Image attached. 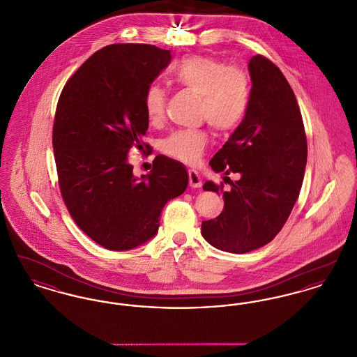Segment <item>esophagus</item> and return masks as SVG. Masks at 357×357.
Masks as SVG:
<instances>
[{
    "mask_svg": "<svg viewBox=\"0 0 357 357\" xmlns=\"http://www.w3.org/2000/svg\"><path fill=\"white\" fill-rule=\"evenodd\" d=\"M188 185L194 188L202 186V179L195 170H188Z\"/></svg>",
    "mask_w": 357,
    "mask_h": 357,
    "instance_id": "34e87169",
    "label": "esophagus"
}]
</instances>
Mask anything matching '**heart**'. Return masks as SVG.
I'll use <instances>...</instances> for the list:
<instances>
[{
  "mask_svg": "<svg viewBox=\"0 0 357 357\" xmlns=\"http://www.w3.org/2000/svg\"><path fill=\"white\" fill-rule=\"evenodd\" d=\"M176 84L199 96L198 118L208 121L217 131H230L243 120L250 99V84L246 72L237 66L208 56H188L171 70ZM166 91L150 84L143 95V107L150 123L158 124L166 112ZM207 144L204 128L179 130L163 139L162 151L171 158L197 163Z\"/></svg>",
  "mask_w": 357,
  "mask_h": 357,
  "instance_id": "heart-1",
  "label": "heart"
}]
</instances>
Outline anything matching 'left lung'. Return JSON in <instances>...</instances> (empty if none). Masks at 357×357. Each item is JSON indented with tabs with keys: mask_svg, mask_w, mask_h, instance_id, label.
Listing matches in <instances>:
<instances>
[{
	"mask_svg": "<svg viewBox=\"0 0 357 357\" xmlns=\"http://www.w3.org/2000/svg\"><path fill=\"white\" fill-rule=\"evenodd\" d=\"M252 79L246 115L210 160L215 172H238L239 179L207 181L206 191L223 194V210L202 222V236L214 248L243 255L262 248L284 227L305 172V130L300 107L277 66L257 54L249 61ZM227 178V176H226Z\"/></svg>",
	"mask_w": 357,
	"mask_h": 357,
	"instance_id": "obj_1",
	"label": "left lung"
}]
</instances>
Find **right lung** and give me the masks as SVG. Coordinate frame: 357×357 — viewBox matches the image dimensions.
Returning <instances> with one entry per match:
<instances>
[{"instance_id":"obj_1","label":"right lung","mask_w":357,"mask_h":357,"mask_svg":"<svg viewBox=\"0 0 357 357\" xmlns=\"http://www.w3.org/2000/svg\"><path fill=\"white\" fill-rule=\"evenodd\" d=\"M171 61L147 44H112L93 53L64 85L53 121L59 186L70 217L108 250H130L158 233L160 213L185 192L182 163L163 155L137 178L128 160L143 150V95ZM147 147V144H146Z\"/></svg>"}]
</instances>
